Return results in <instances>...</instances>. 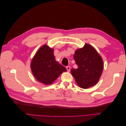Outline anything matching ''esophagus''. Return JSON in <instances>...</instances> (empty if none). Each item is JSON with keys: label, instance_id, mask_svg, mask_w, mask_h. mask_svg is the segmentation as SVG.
I'll return each mask as SVG.
<instances>
[{"label": "esophagus", "instance_id": "esophagus-1", "mask_svg": "<svg viewBox=\"0 0 126 126\" xmlns=\"http://www.w3.org/2000/svg\"><path fill=\"white\" fill-rule=\"evenodd\" d=\"M66 69H67V70L68 71H70V67L69 66H67V67H66Z\"/></svg>", "mask_w": 126, "mask_h": 126}]
</instances>
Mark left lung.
I'll list each match as a JSON object with an SVG mask.
<instances>
[{
  "label": "left lung",
  "mask_w": 126,
  "mask_h": 126,
  "mask_svg": "<svg viewBox=\"0 0 126 126\" xmlns=\"http://www.w3.org/2000/svg\"><path fill=\"white\" fill-rule=\"evenodd\" d=\"M74 58L78 68H72L71 72L78 85L87 89L96 85L104 67L102 58L96 49L86 44L83 48L76 50Z\"/></svg>",
  "instance_id": "obj_1"
}]
</instances>
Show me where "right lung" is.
Segmentation results:
<instances>
[{
  "label": "right lung",
  "instance_id": "1",
  "mask_svg": "<svg viewBox=\"0 0 126 126\" xmlns=\"http://www.w3.org/2000/svg\"><path fill=\"white\" fill-rule=\"evenodd\" d=\"M33 76L38 81L50 85L66 68L55 60L54 50L44 45L37 51L30 64Z\"/></svg>",
  "mask_w": 126,
  "mask_h": 126
}]
</instances>
